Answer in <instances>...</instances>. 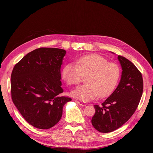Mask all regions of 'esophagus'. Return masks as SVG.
<instances>
[{
	"label": "esophagus",
	"mask_w": 153,
	"mask_h": 153,
	"mask_svg": "<svg viewBox=\"0 0 153 153\" xmlns=\"http://www.w3.org/2000/svg\"><path fill=\"white\" fill-rule=\"evenodd\" d=\"M75 102H76L77 104H78V105H80V106H85V105H86V104H85L84 102H83V101H77V100H76V101H75Z\"/></svg>",
	"instance_id": "esophagus-1"
}]
</instances>
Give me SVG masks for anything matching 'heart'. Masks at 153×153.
<instances>
[{
	"instance_id": "b5f03b06",
	"label": "heart",
	"mask_w": 153,
	"mask_h": 153,
	"mask_svg": "<svg viewBox=\"0 0 153 153\" xmlns=\"http://www.w3.org/2000/svg\"><path fill=\"white\" fill-rule=\"evenodd\" d=\"M121 71L117 64L108 62L99 55H85L76 59V64L69 63L64 67L62 78L69 85H77L82 76L87 75L86 84L71 92V95L80 100L87 101L107 96L112 92L119 80Z\"/></svg>"
}]
</instances>
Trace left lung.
<instances>
[{
	"instance_id": "left-lung-1",
	"label": "left lung",
	"mask_w": 153,
	"mask_h": 153,
	"mask_svg": "<svg viewBox=\"0 0 153 153\" xmlns=\"http://www.w3.org/2000/svg\"><path fill=\"white\" fill-rule=\"evenodd\" d=\"M117 58L123 70L119 85L101 105L94 106L96 112L91 123L101 133L112 132L127 122L135 112L142 95L141 73L128 59L121 55Z\"/></svg>"
}]
</instances>
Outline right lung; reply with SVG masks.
I'll return each mask as SVG.
<instances>
[{"label":"right lung","mask_w":153,"mask_h":153,"mask_svg":"<svg viewBox=\"0 0 153 153\" xmlns=\"http://www.w3.org/2000/svg\"><path fill=\"white\" fill-rule=\"evenodd\" d=\"M66 50L39 48L27 53L14 67L11 98L21 115L35 128L46 129L61 119L62 108L71 98L60 96L61 67Z\"/></svg>","instance_id":"1"}]
</instances>
